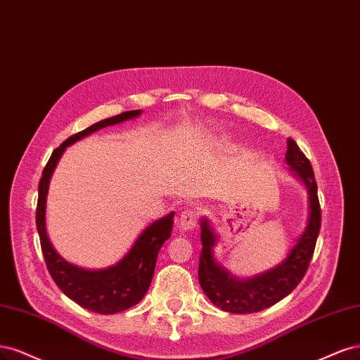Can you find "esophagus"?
Instances as JSON below:
<instances>
[{
  "mask_svg": "<svg viewBox=\"0 0 360 360\" xmlns=\"http://www.w3.org/2000/svg\"><path fill=\"white\" fill-rule=\"evenodd\" d=\"M179 227L182 230H191L197 226V223H199V211L195 210H185L181 212L179 215Z\"/></svg>",
  "mask_w": 360,
  "mask_h": 360,
  "instance_id": "34e87169",
  "label": "esophagus"
}]
</instances>
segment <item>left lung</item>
I'll use <instances>...</instances> for the list:
<instances>
[{
	"label": "left lung",
	"mask_w": 360,
	"mask_h": 360,
	"mask_svg": "<svg viewBox=\"0 0 360 360\" xmlns=\"http://www.w3.org/2000/svg\"><path fill=\"white\" fill-rule=\"evenodd\" d=\"M285 161L290 169L295 170L296 175L307 185L309 217L305 231L280 266L251 280L242 281L233 278L214 260L212 247L215 245L217 238L206 219L203 218L200 221L202 252L199 283L211 302L223 311L233 312V314H251V312L269 308L292 293L308 271L321 226L317 182L309 160L292 137H288L287 141Z\"/></svg>",
	"instance_id": "8db88e82"
}]
</instances>
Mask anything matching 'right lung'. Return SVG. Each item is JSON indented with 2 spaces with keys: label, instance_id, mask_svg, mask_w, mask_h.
<instances>
[{
  "label": "right lung",
  "instance_id": "1",
  "mask_svg": "<svg viewBox=\"0 0 360 360\" xmlns=\"http://www.w3.org/2000/svg\"><path fill=\"white\" fill-rule=\"evenodd\" d=\"M141 113L142 110L122 112L112 118L92 124L88 129L68 137L52 153L39 182L36 223L48 271L53 278L55 284L61 288V292L67 297H70L85 309L97 312V314H117V312L129 309L141 302L148 292L150 281H153L158 251L172 235L173 212L146 227L134 242L133 248L127 252V256L121 262L108 269L86 271L65 262L53 250L48 233H46V195H48L53 169L68 145L103 129V127L131 120L139 117Z\"/></svg>",
  "mask_w": 360,
  "mask_h": 360
}]
</instances>
